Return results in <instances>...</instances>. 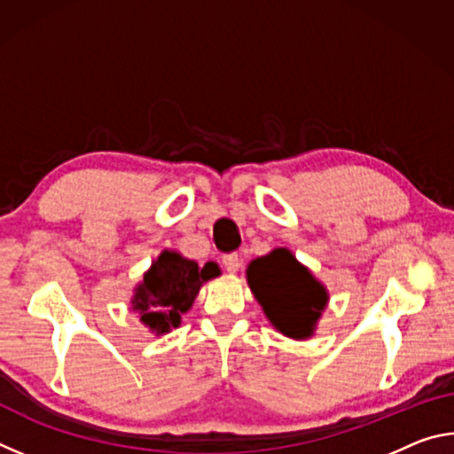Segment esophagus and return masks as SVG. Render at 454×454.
Masks as SVG:
<instances>
[{"instance_id":"34e87169","label":"esophagus","mask_w":454,"mask_h":454,"mask_svg":"<svg viewBox=\"0 0 454 454\" xmlns=\"http://www.w3.org/2000/svg\"><path fill=\"white\" fill-rule=\"evenodd\" d=\"M222 264H224V268L230 274H234V272H238V268H240L242 260L236 254V252H230V254L222 256Z\"/></svg>"}]
</instances>
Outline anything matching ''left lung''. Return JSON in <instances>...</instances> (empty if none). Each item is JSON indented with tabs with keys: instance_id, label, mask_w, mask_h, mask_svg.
I'll return each mask as SVG.
<instances>
[{
	"instance_id": "1",
	"label": "left lung",
	"mask_w": 454,
	"mask_h": 454,
	"mask_svg": "<svg viewBox=\"0 0 454 454\" xmlns=\"http://www.w3.org/2000/svg\"><path fill=\"white\" fill-rule=\"evenodd\" d=\"M248 284L268 320L290 338L310 336L328 301L325 286L286 248L252 260Z\"/></svg>"
}]
</instances>
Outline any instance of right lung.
Wrapping results in <instances>:
<instances>
[{"label":"right lung","instance_id":"1","mask_svg":"<svg viewBox=\"0 0 454 454\" xmlns=\"http://www.w3.org/2000/svg\"><path fill=\"white\" fill-rule=\"evenodd\" d=\"M218 274L220 270L214 262L200 268L194 260L166 250L136 288L134 310L140 312V320L156 334L168 333L180 325L182 314L188 312L200 286Z\"/></svg>","mask_w":454,"mask_h":454}]
</instances>
